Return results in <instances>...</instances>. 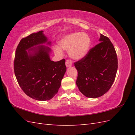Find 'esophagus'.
Masks as SVG:
<instances>
[{
  "mask_svg": "<svg viewBox=\"0 0 135 135\" xmlns=\"http://www.w3.org/2000/svg\"><path fill=\"white\" fill-rule=\"evenodd\" d=\"M65 65H66V66L67 68H70L72 66V61L70 60H68L66 61V63H65Z\"/></svg>",
  "mask_w": 135,
  "mask_h": 135,
  "instance_id": "esophagus-1",
  "label": "esophagus"
}]
</instances>
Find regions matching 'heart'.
Returning a JSON list of instances; mask_svg holds the SVG:
<instances>
[{
    "label": "heart",
    "instance_id": "heart-1",
    "mask_svg": "<svg viewBox=\"0 0 135 135\" xmlns=\"http://www.w3.org/2000/svg\"><path fill=\"white\" fill-rule=\"evenodd\" d=\"M91 43V38L87 33L72 32L61 38L58 42L59 47H55L54 51L57 56L62 55V50L68 51L71 59L80 60L87 55Z\"/></svg>",
    "mask_w": 135,
    "mask_h": 135
}]
</instances>
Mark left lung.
<instances>
[{"instance_id": "obj_1", "label": "left lung", "mask_w": 135, "mask_h": 135, "mask_svg": "<svg viewBox=\"0 0 135 135\" xmlns=\"http://www.w3.org/2000/svg\"><path fill=\"white\" fill-rule=\"evenodd\" d=\"M99 43L84 57L74 64L78 70L76 84L80 92L89 98L107 93L115 78L118 69L116 52L110 39L100 34Z\"/></svg>"}]
</instances>
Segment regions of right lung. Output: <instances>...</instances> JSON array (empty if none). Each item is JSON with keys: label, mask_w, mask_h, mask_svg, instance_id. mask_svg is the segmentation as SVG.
I'll return each mask as SVG.
<instances>
[{"label": "right lung", "mask_w": 135, "mask_h": 135, "mask_svg": "<svg viewBox=\"0 0 135 135\" xmlns=\"http://www.w3.org/2000/svg\"><path fill=\"white\" fill-rule=\"evenodd\" d=\"M51 42L41 30L22 39L16 51V79L25 94L36 100L52 99L66 71L65 60H51Z\"/></svg>", "instance_id": "add662e5"}]
</instances>
